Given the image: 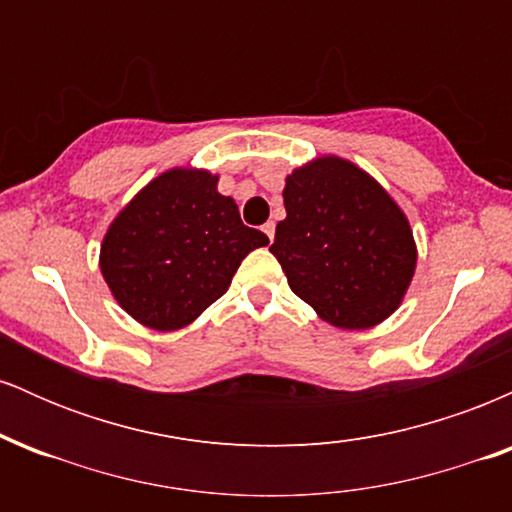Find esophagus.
<instances>
[{
  "instance_id": "obj_1",
  "label": "esophagus",
  "mask_w": 512,
  "mask_h": 512,
  "mask_svg": "<svg viewBox=\"0 0 512 512\" xmlns=\"http://www.w3.org/2000/svg\"><path fill=\"white\" fill-rule=\"evenodd\" d=\"M262 231H264V236H267L269 240H274V231H276V226H274V221H267L262 226Z\"/></svg>"
}]
</instances>
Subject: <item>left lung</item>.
Returning a JSON list of instances; mask_svg holds the SVG:
<instances>
[{
  "mask_svg": "<svg viewBox=\"0 0 512 512\" xmlns=\"http://www.w3.org/2000/svg\"><path fill=\"white\" fill-rule=\"evenodd\" d=\"M269 252L325 322L368 330L402 303L416 267L407 216L366 170L337 156L296 168Z\"/></svg>",
  "mask_w": 512,
  "mask_h": 512,
  "instance_id": "8db88e82",
  "label": "left lung"
}]
</instances>
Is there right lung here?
<instances>
[{
    "label": "right lung",
    "mask_w": 512,
    "mask_h": 512,
    "mask_svg": "<svg viewBox=\"0 0 512 512\" xmlns=\"http://www.w3.org/2000/svg\"><path fill=\"white\" fill-rule=\"evenodd\" d=\"M207 170L158 175L110 223L101 272L115 301L142 325L173 332L197 320L231 286L248 252L269 243L240 221Z\"/></svg>",
    "instance_id": "right-lung-1"
}]
</instances>
